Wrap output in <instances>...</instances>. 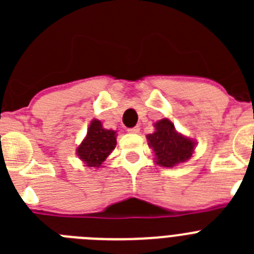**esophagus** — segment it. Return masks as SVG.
<instances>
[{"instance_id":"obj_1","label":"esophagus","mask_w":254,"mask_h":254,"mask_svg":"<svg viewBox=\"0 0 254 254\" xmlns=\"http://www.w3.org/2000/svg\"><path fill=\"white\" fill-rule=\"evenodd\" d=\"M127 131L131 132V133H138V132H140V127H138V126H134V127H132V128H128Z\"/></svg>"}]
</instances>
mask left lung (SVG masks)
Listing matches in <instances>:
<instances>
[{
    "label": "left lung",
    "mask_w": 254,
    "mask_h": 254,
    "mask_svg": "<svg viewBox=\"0 0 254 254\" xmlns=\"http://www.w3.org/2000/svg\"><path fill=\"white\" fill-rule=\"evenodd\" d=\"M149 146L154 149L156 164L161 167H174L192 156L194 142L176 131L168 120L155 123V132L147 134Z\"/></svg>",
    "instance_id": "8db88e82"
}]
</instances>
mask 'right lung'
I'll use <instances>...</instances> for the list:
<instances>
[{
  "label": "right lung",
  "mask_w": 254,
  "mask_h": 254,
  "mask_svg": "<svg viewBox=\"0 0 254 254\" xmlns=\"http://www.w3.org/2000/svg\"><path fill=\"white\" fill-rule=\"evenodd\" d=\"M117 145L116 131L103 128L100 121L90 123L87 136L77 147V155L87 167L99 168Z\"/></svg>",
  "instance_id": "add662e5"
}]
</instances>
